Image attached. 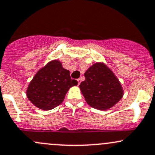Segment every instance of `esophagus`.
<instances>
[{
  "label": "esophagus",
  "mask_w": 155,
  "mask_h": 155,
  "mask_svg": "<svg viewBox=\"0 0 155 155\" xmlns=\"http://www.w3.org/2000/svg\"><path fill=\"white\" fill-rule=\"evenodd\" d=\"M77 82H78V84H80V82H81V79H77Z\"/></svg>",
  "instance_id": "1"
}]
</instances>
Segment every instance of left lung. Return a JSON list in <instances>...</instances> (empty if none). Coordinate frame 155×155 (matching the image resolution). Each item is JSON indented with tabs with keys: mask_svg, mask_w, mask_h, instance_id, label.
<instances>
[{
	"mask_svg": "<svg viewBox=\"0 0 155 155\" xmlns=\"http://www.w3.org/2000/svg\"><path fill=\"white\" fill-rule=\"evenodd\" d=\"M79 84L86 102L92 107L107 110L122 99L123 91L114 73L102 63H96L84 73Z\"/></svg>",
	"mask_w": 155,
	"mask_h": 155,
	"instance_id": "left-lung-1",
	"label": "left lung"
}]
</instances>
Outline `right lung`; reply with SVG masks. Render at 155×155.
Wrapping results in <instances>:
<instances>
[{"label": "right lung", "instance_id": "right-lung-1", "mask_svg": "<svg viewBox=\"0 0 155 155\" xmlns=\"http://www.w3.org/2000/svg\"><path fill=\"white\" fill-rule=\"evenodd\" d=\"M78 82L71 79L70 71L54 60L38 71L27 90V97L35 106L51 110L62 103L67 92Z\"/></svg>", "mask_w": 155, "mask_h": 155}]
</instances>
